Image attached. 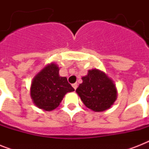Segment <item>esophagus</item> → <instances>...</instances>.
<instances>
[{
    "mask_svg": "<svg viewBox=\"0 0 149 149\" xmlns=\"http://www.w3.org/2000/svg\"><path fill=\"white\" fill-rule=\"evenodd\" d=\"M77 86H78V84H72V87L74 88V90H77Z\"/></svg>",
    "mask_w": 149,
    "mask_h": 149,
    "instance_id": "obj_1",
    "label": "esophagus"
}]
</instances>
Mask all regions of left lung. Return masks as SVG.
<instances>
[{
  "mask_svg": "<svg viewBox=\"0 0 149 149\" xmlns=\"http://www.w3.org/2000/svg\"><path fill=\"white\" fill-rule=\"evenodd\" d=\"M76 92L85 106L96 112L106 111L117 99V89L113 80L105 72L94 69L89 70Z\"/></svg>",
  "mask_w": 149,
  "mask_h": 149,
  "instance_id": "obj_1",
  "label": "left lung"
}]
</instances>
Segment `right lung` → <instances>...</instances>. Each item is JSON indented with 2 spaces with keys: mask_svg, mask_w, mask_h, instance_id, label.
I'll return each instance as SVG.
<instances>
[{
  "mask_svg": "<svg viewBox=\"0 0 149 149\" xmlns=\"http://www.w3.org/2000/svg\"><path fill=\"white\" fill-rule=\"evenodd\" d=\"M58 65L55 63L44 67L31 82V97L38 108L50 111L56 109L68 92L74 91L66 77L58 75Z\"/></svg>",
  "mask_w": 149,
  "mask_h": 149,
  "instance_id": "obj_1",
  "label": "right lung"
}]
</instances>
